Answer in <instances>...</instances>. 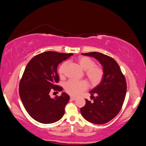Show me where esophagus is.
I'll return each instance as SVG.
<instances>
[{
	"mask_svg": "<svg viewBox=\"0 0 146 146\" xmlns=\"http://www.w3.org/2000/svg\"><path fill=\"white\" fill-rule=\"evenodd\" d=\"M70 99H71L72 100H76L77 99V98H75V97H72V96H71V97H70Z\"/></svg>",
	"mask_w": 146,
	"mask_h": 146,
	"instance_id": "34e87169",
	"label": "esophagus"
}]
</instances>
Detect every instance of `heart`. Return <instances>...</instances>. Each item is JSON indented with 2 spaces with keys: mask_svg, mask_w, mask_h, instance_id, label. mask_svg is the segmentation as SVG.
Returning a JSON list of instances; mask_svg holds the SVG:
<instances>
[{
  "mask_svg": "<svg viewBox=\"0 0 146 146\" xmlns=\"http://www.w3.org/2000/svg\"><path fill=\"white\" fill-rule=\"evenodd\" d=\"M77 62L80 67L85 70L86 76L91 85L96 86L99 84L104 77V70L100 66H96L95 61L88 56H79ZM66 63L61 64L58 69L60 76H63ZM88 88L85 80H69L64 84L66 92L72 96H77Z\"/></svg>",
  "mask_w": 146,
  "mask_h": 146,
  "instance_id": "obj_1",
  "label": "heart"
}]
</instances>
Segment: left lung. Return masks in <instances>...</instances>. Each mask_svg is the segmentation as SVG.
Returning <instances> with one entry per match:
<instances>
[{
  "instance_id": "left-lung-1",
  "label": "left lung",
  "mask_w": 146,
  "mask_h": 146,
  "mask_svg": "<svg viewBox=\"0 0 146 146\" xmlns=\"http://www.w3.org/2000/svg\"><path fill=\"white\" fill-rule=\"evenodd\" d=\"M82 55L98 60L104 70V77L100 84L90 92L93 102L86 99V104L80 108V112L86 121L104 124L120 111L127 92L125 78L117 63L111 57L96 52Z\"/></svg>"
}]
</instances>
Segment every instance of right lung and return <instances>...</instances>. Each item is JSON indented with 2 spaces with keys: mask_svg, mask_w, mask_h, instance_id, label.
<instances>
[{
  "mask_svg": "<svg viewBox=\"0 0 146 146\" xmlns=\"http://www.w3.org/2000/svg\"><path fill=\"white\" fill-rule=\"evenodd\" d=\"M71 55L72 53L45 52L35 56L26 66L19 83V96L26 111L36 121L51 123L63 116L69 96L63 92L52 99L49 92L63 90L55 85L60 80L57 67Z\"/></svg>",
  "mask_w": 146,
  "mask_h": 146,
  "instance_id": "obj_1",
  "label": "right lung"
}]
</instances>
